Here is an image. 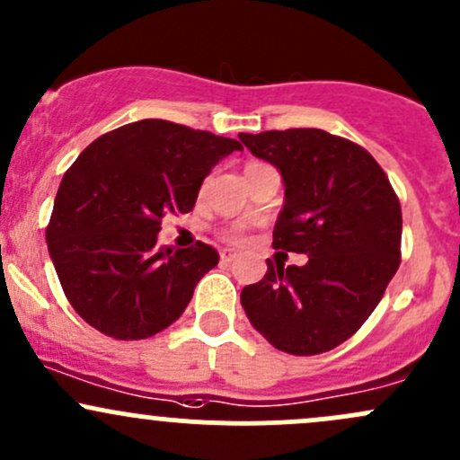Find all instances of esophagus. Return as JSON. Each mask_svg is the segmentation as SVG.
<instances>
[{
  "label": "esophagus",
  "instance_id": "1",
  "mask_svg": "<svg viewBox=\"0 0 460 460\" xmlns=\"http://www.w3.org/2000/svg\"><path fill=\"white\" fill-rule=\"evenodd\" d=\"M234 259H236V252H232V250L221 252V263H232Z\"/></svg>",
  "mask_w": 460,
  "mask_h": 460
}]
</instances>
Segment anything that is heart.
<instances>
[{"label": "heart", "instance_id": "1", "mask_svg": "<svg viewBox=\"0 0 460 460\" xmlns=\"http://www.w3.org/2000/svg\"><path fill=\"white\" fill-rule=\"evenodd\" d=\"M252 164H259V162H252ZM252 164H248V166H252ZM228 239H230V241H241V239H243V234H241L239 230H234V232H230Z\"/></svg>", "mask_w": 460, "mask_h": 460}]
</instances>
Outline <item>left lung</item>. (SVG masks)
<instances>
[{
    "instance_id": "1",
    "label": "left lung",
    "mask_w": 460,
    "mask_h": 460,
    "mask_svg": "<svg viewBox=\"0 0 460 460\" xmlns=\"http://www.w3.org/2000/svg\"><path fill=\"white\" fill-rule=\"evenodd\" d=\"M252 155L283 175L274 248L305 265L268 259L241 291L252 327L279 350L318 355L355 333L402 263V206L367 149L323 129L239 133Z\"/></svg>"
}]
</instances>
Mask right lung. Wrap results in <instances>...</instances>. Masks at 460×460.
I'll return each instance as SVG.
<instances>
[{"label":"right lung","mask_w":460,"mask_h":460,"mask_svg":"<svg viewBox=\"0 0 460 460\" xmlns=\"http://www.w3.org/2000/svg\"><path fill=\"white\" fill-rule=\"evenodd\" d=\"M241 142L169 120L93 140L63 175L46 241L67 300L93 329L145 340L184 314L215 248H157L162 217L190 212L201 181Z\"/></svg>","instance_id":"add662e5"}]
</instances>
